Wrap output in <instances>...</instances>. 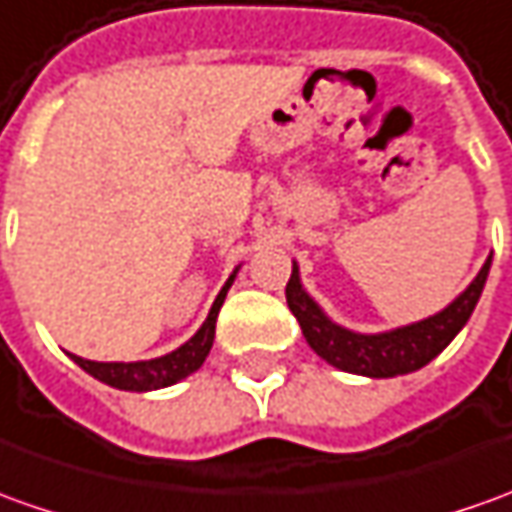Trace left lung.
<instances>
[{
    "mask_svg": "<svg viewBox=\"0 0 512 512\" xmlns=\"http://www.w3.org/2000/svg\"><path fill=\"white\" fill-rule=\"evenodd\" d=\"M488 271L490 257L474 277V283L440 314L403 325V328L384 330V333H356V330L336 325L316 305L314 297L302 288L297 263L291 269V280L285 285V300H288L291 314L300 322L305 342L311 344L316 356H322L328 364L344 373L367 375V378H395V375L415 373L420 367H426L431 358L446 350L451 339L465 328V322L474 314L485 280H488Z\"/></svg>",
    "mask_w": 512,
    "mask_h": 512,
    "instance_id": "8db88e82",
    "label": "left lung"
}]
</instances>
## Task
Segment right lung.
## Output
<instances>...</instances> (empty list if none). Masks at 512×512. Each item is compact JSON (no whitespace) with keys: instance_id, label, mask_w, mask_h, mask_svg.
<instances>
[{"instance_id":"1","label":"right lung","mask_w":512,"mask_h":512,"mask_svg":"<svg viewBox=\"0 0 512 512\" xmlns=\"http://www.w3.org/2000/svg\"><path fill=\"white\" fill-rule=\"evenodd\" d=\"M238 269L229 274V280L224 283V288L218 291V297L212 302L210 314L204 319V325L196 330V336L190 342H184L182 347H176L168 356L151 358V361H89V358L72 356V361L86 370V373L109 384L114 389H125V392H151V389H162L182 381L190 373H196L198 367L204 364V358L210 356L212 339H215V319H218V311L224 305V297H227L229 285L235 280Z\"/></svg>"}]
</instances>
